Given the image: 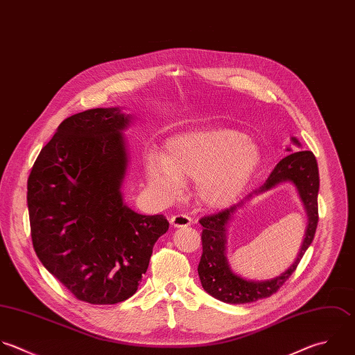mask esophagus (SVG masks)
I'll return each instance as SVG.
<instances>
[{"mask_svg":"<svg viewBox=\"0 0 355 355\" xmlns=\"http://www.w3.org/2000/svg\"><path fill=\"white\" fill-rule=\"evenodd\" d=\"M191 217H188L187 214H175L171 217L170 220V224L174 227V228H182V227H188L191 225Z\"/></svg>","mask_w":355,"mask_h":355,"instance_id":"esophagus-1","label":"esophagus"}]
</instances>
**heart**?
I'll return each mask as SVG.
<instances>
[{
  "instance_id": "heart-1",
  "label": "heart",
  "mask_w": 355,
  "mask_h": 355,
  "mask_svg": "<svg viewBox=\"0 0 355 355\" xmlns=\"http://www.w3.org/2000/svg\"><path fill=\"white\" fill-rule=\"evenodd\" d=\"M260 164V146L245 132L211 128L171 138L164 156L148 155L145 168L150 187L163 198H177L184 181L195 180L198 200L223 209L238 200Z\"/></svg>"
}]
</instances>
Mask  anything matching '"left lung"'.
I'll return each instance as SVG.
<instances>
[{
	"label": "left lung",
	"instance_id": "8db88e82",
	"mask_svg": "<svg viewBox=\"0 0 355 355\" xmlns=\"http://www.w3.org/2000/svg\"><path fill=\"white\" fill-rule=\"evenodd\" d=\"M292 141L293 144L300 146V142L296 138H292ZM284 181H292L296 185L299 195L303 200V205L306 207V211L309 214L306 238L303 241V246L300 249V253L296 261L291 266L288 271H285L284 274H281L279 277L271 281H264V282L246 281L231 271L225 257L227 224L231 220L232 214L245 205V200L228 209H224L218 213L205 216L199 220L200 225L203 227V231H202L203 253L200 257L198 272H199V278L203 289L213 297L230 304H243V303H252L260 299H266L277 293L278 289L296 271L300 260L303 259L306 250L309 249V246L314 239L317 225H318L320 173H318V164L314 153L310 150H300L284 157L275 166V168L272 170L267 181L260 188L254 189L246 199L252 198L253 195L266 192Z\"/></svg>",
	"mask_w": 355,
	"mask_h": 355
}]
</instances>
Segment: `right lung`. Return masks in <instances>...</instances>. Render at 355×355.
<instances>
[{"mask_svg": "<svg viewBox=\"0 0 355 355\" xmlns=\"http://www.w3.org/2000/svg\"><path fill=\"white\" fill-rule=\"evenodd\" d=\"M130 116L96 107L64 119L41 149L27 180L33 248L42 266L77 299L116 304L146 272L164 216L123 203L127 168L123 130Z\"/></svg>", "mask_w": 355, "mask_h": 355, "instance_id": "1", "label": "right lung"}]
</instances>
